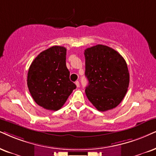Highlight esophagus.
Here are the masks:
<instances>
[{
    "mask_svg": "<svg viewBox=\"0 0 156 156\" xmlns=\"http://www.w3.org/2000/svg\"><path fill=\"white\" fill-rule=\"evenodd\" d=\"M76 86L77 87H79L80 86V83H79V81H78V80H77V81H76Z\"/></svg>",
    "mask_w": 156,
    "mask_h": 156,
    "instance_id": "1",
    "label": "esophagus"
}]
</instances>
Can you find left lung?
I'll return each instance as SVG.
<instances>
[{
	"mask_svg": "<svg viewBox=\"0 0 156 156\" xmlns=\"http://www.w3.org/2000/svg\"><path fill=\"white\" fill-rule=\"evenodd\" d=\"M84 55L88 99L100 112L114 109L122 101L129 86L126 61L114 49L102 44L87 48Z\"/></svg>",
	"mask_w": 156,
	"mask_h": 156,
	"instance_id": "8db88e82",
	"label": "left lung"
}]
</instances>
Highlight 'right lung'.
<instances>
[{
    "instance_id": "right-lung-1",
    "label": "right lung",
    "mask_w": 156,
    "mask_h": 156,
    "mask_svg": "<svg viewBox=\"0 0 156 156\" xmlns=\"http://www.w3.org/2000/svg\"><path fill=\"white\" fill-rule=\"evenodd\" d=\"M66 48L53 46L37 55L29 67L27 86L34 101L44 109L58 111L76 86L70 80Z\"/></svg>"
}]
</instances>
